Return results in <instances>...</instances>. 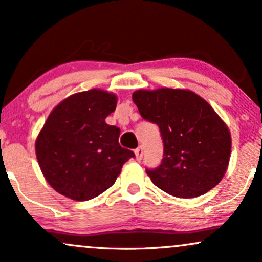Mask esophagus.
Instances as JSON below:
<instances>
[{
    "mask_svg": "<svg viewBox=\"0 0 262 262\" xmlns=\"http://www.w3.org/2000/svg\"><path fill=\"white\" fill-rule=\"evenodd\" d=\"M134 152H135V159H137L138 161H140L141 159H143V148H141V146H139V148H137L134 150Z\"/></svg>",
    "mask_w": 262,
    "mask_h": 262,
    "instance_id": "34e87169",
    "label": "esophagus"
}]
</instances>
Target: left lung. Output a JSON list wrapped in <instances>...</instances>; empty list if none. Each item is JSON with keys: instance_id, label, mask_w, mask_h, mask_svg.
Masks as SVG:
<instances>
[{"instance_id": "8db88e82", "label": "left lung", "mask_w": 262, "mask_h": 262, "mask_svg": "<svg viewBox=\"0 0 262 262\" xmlns=\"http://www.w3.org/2000/svg\"><path fill=\"white\" fill-rule=\"evenodd\" d=\"M144 119L159 125L164 140L160 166L146 170L166 193L194 198L222 181L231 151L228 125L212 106L189 90L161 87L132 95Z\"/></svg>"}]
</instances>
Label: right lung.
<instances>
[{
    "instance_id": "add662e5",
    "label": "right lung",
    "mask_w": 262,
    "mask_h": 262,
    "mask_svg": "<svg viewBox=\"0 0 262 262\" xmlns=\"http://www.w3.org/2000/svg\"><path fill=\"white\" fill-rule=\"evenodd\" d=\"M117 100L116 93L92 89L69 96L50 112L35 140V154L58 193L79 202L100 196L134 156L119 145L121 129L104 121Z\"/></svg>"
}]
</instances>
